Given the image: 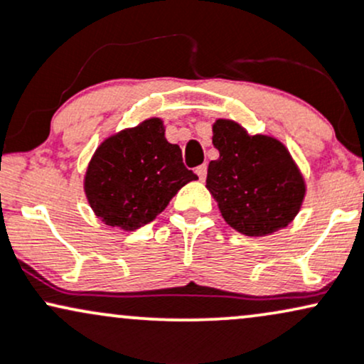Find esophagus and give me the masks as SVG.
<instances>
[{"mask_svg":"<svg viewBox=\"0 0 364 364\" xmlns=\"http://www.w3.org/2000/svg\"><path fill=\"white\" fill-rule=\"evenodd\" d=\"M196 173H198V177L200 178V181H204V178H206V173H208V166L199 165L198 168H196Z\"/></svg>","mask_w":364,"mask_h":364,"instance_id":"34e87169","label":"esophagus"}]
</instances>
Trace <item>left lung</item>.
<instances>
[{"mask_svg": "<svg viewBox=\"0 0 364 364\" xmlns=\"http://www.w3.org/2000/svg\"><path fill=\"white\" fill-rule=\"evenodd\" d=\"M206 189L221 216L247 237H266L296 218L306 182L289 149L271 134H249L232 119H216Z\"/></svg>", "mask_w": 364, "mask_h": 364, "instance_id": "obj_1", "label": "left lung"}]
</instances>
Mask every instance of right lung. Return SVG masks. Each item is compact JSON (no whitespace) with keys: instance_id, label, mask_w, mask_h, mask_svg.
Returning a JSON list of instances; mask_svg holds the SVG:
<instances>
[{"instance_id":"1","label":"right lung","mask_w":364,"mask_h":364,"mask_svg":"<svg viewBox=\"0 0 364 364\" xmlns=\"http://www.w3.org/2000/svg\"><path fill=\"white\" fill-rule=\"evenodd\" d=\"M196 178L183 165L178 144L166 141L164 121L149 117L102 141L87 166L83 189L107 226L134 232Z\"/></svg>"}]
</instances>
